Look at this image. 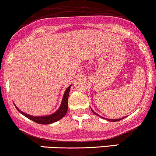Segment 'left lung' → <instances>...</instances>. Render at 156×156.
Masks as SVG:
<instances>
[{
	"instance_id": "1",
	"label": "left lung",
	"mask_w": 156,
	"mask_h": 156,
	"mask_svg": "<svg viewBox=\"0 0 156 156\" xmlns=\"http://www.w3.org/2000/svg\"><path fill=\"white\" fill-rule=\"evenodd\" d=\"M92 111H93V112L94 113L95 115H97V116H99V115H98V114H96V113L94 111H93V110H92ZM99 117H100V118H101V116H99ZM124 118H125V117H124V118H120V119H115V120H114V119H108V121H111V122H116V121H119V120H122V119H124ZM104 119H105V118H104Z\"/></svg>"
}]
</instances>
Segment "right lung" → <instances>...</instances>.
<instances>
[{"label": "right lung", "instance_id": "add662e5", "mask_svg": "<svg viewBox=\"0 0 156 156\" xmlns=\"http://www.w3.org/2000/svg\"><path fill=\"white\" fill-rule=\"evenodd\" d=\"M71 86H69L68 88L66 90L65 93H64L63 100H62L61 104H60V107L59 109L57 110L55 112L53 113V114L50 115H47V116H41V117H36V116H31L27 114H25L23 112L20 111L17 107H16V109L21 113L22 115H23L24 116H25L30 120H33V121L37 122L39 124H51L53 122L58 121V120H60L61 118H63L66 115L67 111H68V98H69V94L70 92V88Z\"/></svg>", "mask_w": 156, "mask_h": 156}]
</instances>
